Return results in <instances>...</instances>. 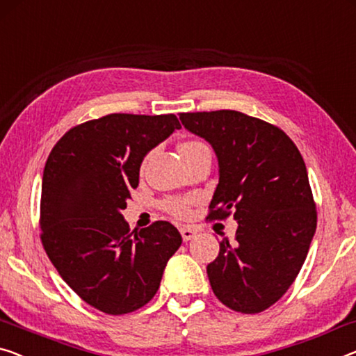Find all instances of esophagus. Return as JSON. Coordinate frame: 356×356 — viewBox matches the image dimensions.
<instances>
[{"instance_id": "34e87169", "label": "esophagus", "mask_w": 356, "mask_h": 356, "mask_svg": "<svg viewBox=\"0 0 356 356\" xmlns=\"http://www.w3.org/2000/svg\"><path fill=\"white\" fill-rule=\"evenodd\" d=\"M180 235H182L184 241H190L196 235V232L192 227H180Z\"/></svg>"}]
</instances>
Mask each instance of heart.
Here are the masks:
<instances>
[{"label": "heart", "instance_id": "b5f03b06", "mask_svg": "<svg viewBox=\"0 0 356 356\" xmlns=\"http://www.w3.org/2000/svg\"><path fill=\"white\" fill-rule=\"evenodd\" d=\"M200 147H204V145L201 144V142H196V140H187V142H184V144L179 145V153L180 155H184V153L193 152ZM190 204H192V201L190 200H169L168 203L164 204V208H166L168 212H171V214L176 217H187L190 214Z\"/></svg>", "mask_w": 356, "mask_h": 356}]
</instances>
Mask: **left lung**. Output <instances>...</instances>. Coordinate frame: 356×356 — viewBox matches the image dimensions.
I'll use <instances>...</instances> for the list:
<instances>
[{
  "label": "left lung",
  "instance_id": "obj_1",
  "mask_svg": "<svg viewBox=\"0 0 356 356\" xmlns=\"http://www.w3.org/2000/svg\"><path fill=\"white\" fill-rule=\"evenodd\" d=\"M184 127L209 142L219 184L209 219L233 211L235 241L224 238L208 265L222 304L259 314L283 297L305 262L316 230V209L300 152L280 127L241 111L180 113Z\"/></svg>",
  "mask_w": 356,
  "mask_h": 356
}]
</instances>
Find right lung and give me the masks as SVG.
Wrapping results in <instances>:
<instances>
[{
	"mask_svg": "<svg viewBox=\"0 0 356 356\" xmlns=\"http://www.w3.org/2000/svg\"><path fill=\"white\" fill-rule=\"evenodd\" d=\"M176 129L172 113H111L72 127L46 161L42 246L63 281L104 314H129L150 302L182 245L169 222L129 233L121 214L145 155Z\"/></svg>",
	"mask_w": 356,
	"mask_h": 356,
	"instance_id": "right-lung-1",
	"label": "right lung"
}]
</instances>
